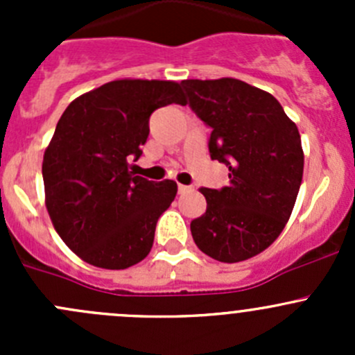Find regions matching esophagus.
I'll list each match as a JSON object with an SVG mask.
<instances>
[{"label":"esophagus","mask_w":355,"mask_h":355,"mask_svg":"<svg viewBox=\"0 0 355 355\" xmlns=\"http://www.w3.org/2000/svg\"><path fill=\"white\" fill-rule=\"evenodd\" d=\"M189 191H191V187H189V185L178 184V194H185V192H189Z\"/></svg>","instance_id":"34e87169"}]
</instances>
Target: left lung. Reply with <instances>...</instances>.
<instances>
[{"mask_svg":"<svg viewBox=\"0 0 355 355\" xmlns=\"http://www.w3.org/2000/svg\"><path fill=\"white\" fill-rule=\"evenodd\" d=\"M182 85L211 128V159L230 170L227 187L200 189L207 207L192 220V239L221 263L245 261L277 241L292 213L304 171L299 130L270 92L237 78Z\"/></svg>","mask_w":355,"mask_h":355,"instance_id":"8db88e82","label":"left lung"}]
</instances>
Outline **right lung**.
Here are the masks:
<instances>
[{
    "mask_svg": "<svg viewBox=\"0 0 355 355\" xmlns=\"http://www.w3.org/2000/svg\"><path fill=\"white\" fill-rule=\"evenodd\" d=\"M173 103L185 105L177 82L113 80L63 111L42 159L46 207L85 263L125 270L151 250L177 184L134 175L128 161L142 155L153 111Z\"/></svg>",
    "mask_w": 355,
    "mask_h": 355,
    "instance_id": "right-lung-1",
    "label": "right lung"
}]
</instances>
